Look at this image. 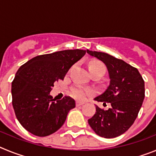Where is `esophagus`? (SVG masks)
I'll use <instances>...</instances> for the list:
<instances>
[{"label": "esophagus", "mask_w": 156, "mask_h": 156, "mask_svg": "<svg viewBox=\"0 0 156 156\" xmlns=\"http://www.w3.org/2000/svg\"><path fill=\"white\" fill-rule=\"evenodd\" d=\"M83 104H84V102H83V101H77L76 102V105L77 107L83 105Z\"/></svg>", "instance_id": "34e87169"}]
</instances>
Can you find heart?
<instances>
[{"mask_svg": "<svg viewBox=\"0 0 156 156\" xmlns=\"http://www.w3.org/2000/svg\"><path fill=\"white\" fill-rule=\"evenodd\" d=\"M88 69L90 71V73L94 74V73H105V68L104 65L100 62H93L90 63L88 66ZM72 95L73 97L76 98L78 99H84L87 96V94L91 93V90L89 89H85V88L80 87H73L71 90Z\"/></svg>", "mask_w": 156, "mask_h": 156, "instance_id": "obj_1", "label": "heart"}]
</instances>
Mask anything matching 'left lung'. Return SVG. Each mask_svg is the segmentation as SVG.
Instances as JSON below:
<instances>
[{
  "mask_svg": "<svg viewBox=\"0 0 156 156\" xmlns=\"http://www.w3.org/2000/svg\"><path fill=\"white\" fill-rule=\"evenodd\" d=\"M87 52L105 65L110 79L105 91L94 100L111 105L108 110L96 105V112L88 123L100 137H118L132 126L138 115L144 98V80L137 69L121 59L104 52Z\"/></svg>",
  "mask_w": 156,
  "mask_h": 156,
  "instance_id": "1",
  "label": "left lung"
}]
</instances>
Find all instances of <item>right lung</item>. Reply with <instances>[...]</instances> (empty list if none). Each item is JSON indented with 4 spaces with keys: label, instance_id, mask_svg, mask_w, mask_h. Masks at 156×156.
<instances>
[{
    "label": "right lung",
    "instance_id": "right-lung-1",
    "mask_svg": "<svg viewBox=\"0 0 156 156\" xmlns=\"http://www.w3.org/2000/svg\"><path fill=\"white\" fill-rule=\"evenodd\" d=\"M86 51L75 49L33 58L18 69L12 83V105L16 118L27 131L38 137L55 133L64 124L75 101H56L50 95L54 83L64 79Z\"/></svg>",
    "mask_w": 156,
    "mask_h": 156
}]
</instances>
